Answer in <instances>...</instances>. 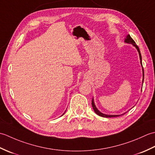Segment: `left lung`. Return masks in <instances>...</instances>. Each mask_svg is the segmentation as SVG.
<instances>
[{"instance_id": "8db88e82", "label": "left lung", "mask_w": 155, "mask_h": 155, "mask_svg": "<svg viewBox=\"0 0 155 155\" xmlns=\"http://www.w3.org/2000/svg\"><path fill=\"white\" fill-rule=\"evenodd\" d=\"M124 42H126V43L132 44L134 46V47H135V48L137 49V51H138V52H139V57H140V64H141V65H142V67H143V64H142V57H141V54H140V50H139V48L136 45L135 42H134L133 39L130 37V36L129 35H128L127 36L126 38L124 39ZM143 81H144V69H143ZM92 106H93V109H94V110L95 112V113H96L97 114H98V116L102 117H105V118H108V117H117L121 116V115H123V114H124L125 113H127V112H126V113H124L122 114H115V115H112V114L109 115V114H105L102 113L101 112H100L99 110L97 109V108L96 107V106H95L93 98V100H92Z\"/></svg>"}]
</instances>
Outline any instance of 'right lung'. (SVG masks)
I'll use <instances>...</instances> for the list:
<instances>
[{"label":"right lung","instance_id":"1","mask_svg":"<svg viewBox=\"0 0 155 155\" xmlns=\"http://www.w3.org/2000/svg\"><path fill=\"white\" fill-rule=\"evenodd\" d=\"M63 114H64V113H63ZM63 114H62V115H63Z\"/></svg>","mask_w":155,"mask_h":155}]
</instances>
